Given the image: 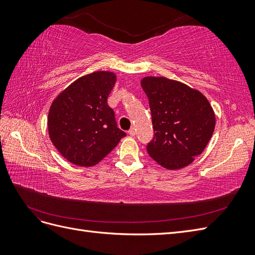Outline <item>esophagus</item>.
<instances>
[{
    "mask_svg": "<svg viewBox=\"0 0 255 255\" xmlns=\"http://www.w3.org/2000/svg\"><path fill=\"white\" fill-rule=\"evenodd\" d=\"M128 134H129L130 136H135V134H136V128H130L129 130H128Z\"/></svg>",
    "mask_w": 255,
    "mask_h": 255,
    "instance_id": "34e87169",
    "label": "esophagus"
}]
</instances>
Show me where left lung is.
<instances>
[{
    "mask_svg": "<svg viewBox=\"0 0 255 255\" xmlns=\"http://www.w3.org/2000/svg\"><path fill=\"white\" fill-rule=\"evenodd\" d=\"M140 85L149 99L153 140L149 155L168 170L190 165L213 136L216 115L206 97L182 82L145 76Z\"/></svg>",
    "mask_w": 255,
    "mask_h": 255,
    "instance_id": "1",
    "label": "left lung"
}]
</instances>
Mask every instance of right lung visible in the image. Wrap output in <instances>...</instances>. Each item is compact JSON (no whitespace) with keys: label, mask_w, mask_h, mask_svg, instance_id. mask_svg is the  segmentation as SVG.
Masks as SVG:
<instances>
[{"label":"right lung","mask_w":255,"mask_h":255,"mask_svg":"<svg viewBox=\"0 0 255 255\" xmlns=\"http://www.w3.org/2000/svg\"><path fill=\"white\" fill-rule=\"evenodd\" d=\"M116 81L117 75L112 71L83 75L52 102L48 115L50 139L70 163L95 166L126 136L107 104Z\"/></svg>","instance_id":"1"}]
</instances>
